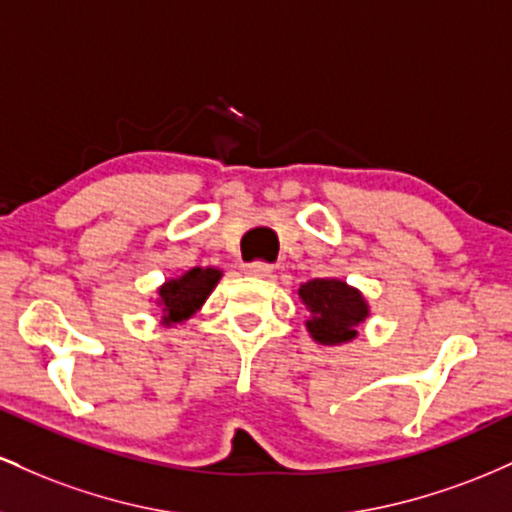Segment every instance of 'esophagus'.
Returning <instances> with one entry per match:
<instances>
[{
	"label": "esophagus",
	"mask_w": 512,
	"mask_h": 512,
	"mask_svg": "<svg viewBox=\"0 0 512 512\" xmlns=\"http://www.w3.org/2000/svg\"><path fill=\"white\" fill-rule=\"evenodd\" d=\"M245 274L257 276V279H269V276L274 274V267L267 262H252V264H245Z\"/></svg>",
	"instance_id": "34e87169"
}]
</instances>
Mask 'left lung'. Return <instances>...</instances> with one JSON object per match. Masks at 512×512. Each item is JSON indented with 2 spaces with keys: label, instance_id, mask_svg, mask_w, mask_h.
Returning <instances> with one entry per match:
<instances>
[{
  "label": "left lung",
  "instance_id": "1",
  "mask_svg": "<svg viewBox=\"0 0 512 512\" xmlns=\"http://www.w3.org/2000/svg\"><path fill=\"white\" fill-rule=\"evenodd\" d=\"M298 298L308 310L305 330L322 346H342L358 337V325L368 320L370 305L356 286L339 276L310 279L301 284Z\"/></svg>",
  "mask_w": 512,
  "mask_h": 512
}]
</instances>
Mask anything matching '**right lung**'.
Instances as JSON below:
<instances>
[{"mask_svg":"<svg viewBox=\"0 0 512 512\" xmlns=\"http://www.w3.org/2000/svg\"><path fill=\"white\" fill-rule=\"evenodd\" d=\"M219 267H192L178 276H170L156 289V305L161 308V325H185L207 303L211 291L221 281Z\"/></svg>","mask_w":512,"mask_h":512,"instance_id":"obj_1","label":"right lung"}]
</instances>
